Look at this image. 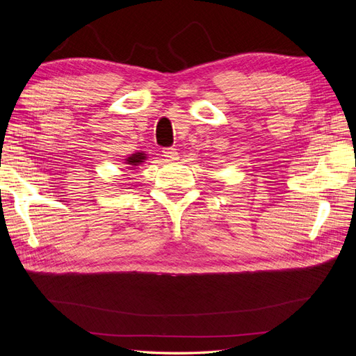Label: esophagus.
Listing matches in <instances>:
<instances>
[{"label": "esophagus", "mask_w": 356, "mask_h": 356, "mask_svg": "<svg viewBox=\"0 0 356 356\" xmlns=\"http://www.w3.org/2000/svg\"><path fill=\"white\" fill-rule=\"evenodd\" d=\"M163 157L168 160V161H175L178 160V152L177 148H165L163 149Z\"/></svg>", "instance_id": "esophagus-1"}]
</instances>
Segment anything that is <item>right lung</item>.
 Instances as JSON below:
<instances>
[{
    "label": "right lung",
    "instance_id": "obj_1",
    "mask_svg": "<svg viewBox=\"0 0 356 356\" xmlns=\"http://www.w3.org/2000/svg\"><path fill=\"white\" fill-rule=\"evenodd\" d=\"M145 159H147L145 153H135V154L129 156V157L126 159V163L131 165V168H135V166H138V165H141Z\"/></svg>",
    "mask_w": 356,
    "mask_h": 356
}]
</instances>
